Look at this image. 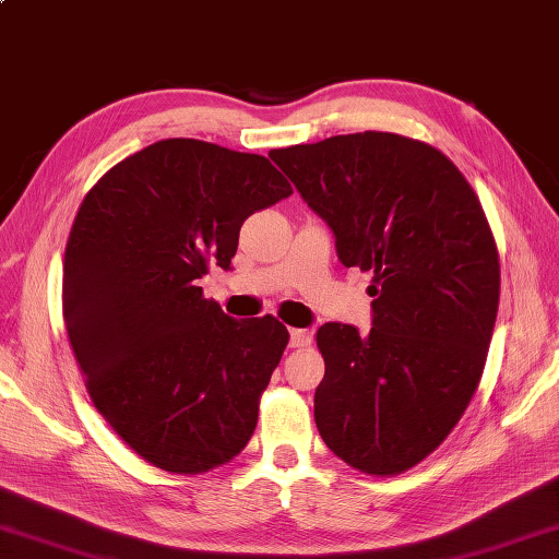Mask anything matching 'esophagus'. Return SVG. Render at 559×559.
I'll return each mask as SVG.
<instances>
[{
	"label": "esophagus",
	"mask_w": 559,
	"mask_h": 559,
	"mask_svg": "<svg viewBox=\"0 0 559 559\" xmlns=\"http://www.w3.org/2000/svg\"><path fill=\"white\" fill-rule=\"evenodd\" d=\"M289 346L292 348H306V346H310V342H312V336H310V332L308 330H292L289 332Z\"/></svg>",
	"instance_id": "34e87169"
}]
</instances>
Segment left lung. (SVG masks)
Masks as SVG:
<instances>
[{
    "mask_svg": "<svg viewBox=\"0 0 559 559\" xmlns=\"http://www.w3.org/2000/svg\"><path fill=\"white\" fill-rule=\"evenodd\" d=\"M332 227L338 261L372 272V330H318L316 425L353 469L393 476L445 441L474 396L500 298L498 247L465 175L393 132L272 148Z\"/></svg>",
    "mask_w": 559,
    "mask_h": 559,
    "instance_id": "1",
    "label": "left lung"
}]
</instances>
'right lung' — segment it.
Here are the masks:
<instances>
[{
	"mask_svg": "<svg viewBox=\"0 0 559 559\" xmlns=\"http://www.w3.org/2000/svg\"><path fill=\"white\" fill-rule=\"evenodd\" d=\"M294 194L265 156L160 140L104 173L63 258V322L99 415L134 453L203 474L243 451L289 332L233 320L199 280L229 270L239 229Z\"/></svg>",
	"mask_w": 559,
	"mask_h": 559,
	"instance_id": "right-lung-1",
	"label": "right lung"
}]
</instances>
